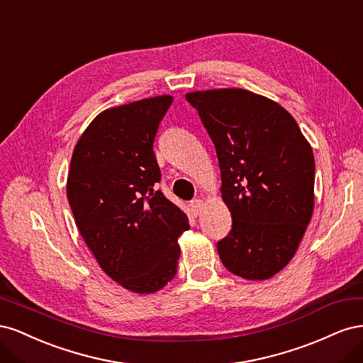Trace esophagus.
<instances>
[{"label":"esophagus","mask_w":363,"mask_h":363,"mask_svg":"<svg viewBox=\"0 0 363 363\" xmlns=\"http://www.w3.org/2000/svg\"><path fill=\"white\" fill-rule=\"evenodd\" d=\"M203 206H204L203 200H200V199L192 200V201L189 203V207H191V212H192V215H194V216H199V215L201 213V211H203Z\"/></svg>","instance_id":"1"}]
</instances>
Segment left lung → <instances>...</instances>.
Here are the masks:
<instances>
[{
  "label": "left lung",
  "mask_w": 363,
  "mask_h": 363,
  "mask_svg": "<svg viewBox=\"0 0 363 363\" xmlns=\"http://www.w3.org/2000/svg\"><path fill=\"white\" fill-rule=\"evenodd\" d=\"M215 144L232 230L216 244L223 265L267 280L288 265L313 213L315 159L292 115L238 87L186 94Z\"/></svg>",
  "instance_id": "obj_1"
}]
</instances>
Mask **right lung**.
<instances>
[{
    "instance_id": "add662e5",
    "label": "right lung",
    "mask_w": 363,
    "mask_h": 363,
    "mask_svg": "<svg viewBox=\"0 0 363 363\" xmlns=\"http://www.w3.org/2000/svg\"><path fill=\"white\" fill-rule=\"evenodd\" d=\"M171 95L107 108L74 148L67 195L86 245L108 277L136 294H152L177 272L179 236L188 216L155 186L152 142Z\"/></svg>"
}]
</instances>
